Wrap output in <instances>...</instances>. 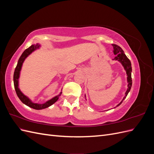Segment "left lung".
Listing matches in <instances>:
<instances>
[{
  "instance_id": "left-lung-1",
  "label": "left lung",
  "mask_w": 154,
  "mask_h": 154,
  "mask_svg": "<svg viewBox=\"0 0 154 154\" xmlns=\"http://www.w3.org/2000/svg\"><path fill=\"white\" fill-rule=\"evenodd\" d=\"M114 48V54L116 55L115 58L113 60H118L119 62L122 63L123 66L124 67V69H125L126 72H127V82H128V88L127 91L125 92V96L123 97L122 101L120 102V103L116 106H118L122 103L123 101L126 98L127 94H128L129 91L131 89L132 85V76H131V73H132V66H131V62H130V60L127 58V56L125 55L124 53L123 50L121 48L119 45H116V44H112Z\"/></svg>"
}]
</instances>
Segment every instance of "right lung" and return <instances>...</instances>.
<instances>
[{
  "instance_id": "add662e5",
  "label": "right lung",
  "mask_w": 154,
  "mask_h": 154,
  "mask_svg": "<svg viewBox=\"0 0 154 154\" xmlns=\"http://www.w3.org/2000/svg\"><path fill=\"white\" fill-rule=\"evenodd\" d=\"M39 47H40V45H38V44H37L36 45L33 44V45H31L29 48L26 49L24 51V52H23V53L20 56L19 60H18L17 67L15 69V72H14V74H13L14 87H15V91H16V93H17L18 97H19V99L20 100V101L22 102L23 103H24L27 106H28L31 107V108H32V109H36V110L44 109L45 108H48V107L50 106L51 105H52L58 100L59 97L61 96L62 93V92H61L60 93V94L54 97L53 98L48 101L47 102H45V103L38 104V103H32V102H31V101L28 98V97L26 96L25 95H24V94H23V93L20 91L19 88H18V78H19L20 71L21 70L23 62H24L25 59L27 57H28V55H29L32 52V51H34L36 49L38 48Z\"/></svg>"
}]
</instances>
